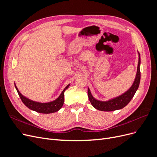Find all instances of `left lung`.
<instances>
[{"label":"left lung","mask_w":157,"mask_h":157,"mask_svg":"<svg viewBox=\"0 0 157 157\" xmlns=\"http://www.w3.org/2000/svg\"><path fill=\"white\" fill-rule=\"evenodd\" d=\"M139 54V61L138 65H137V69L136 77L134 83H133L132 87L128 90L126 92L123 94L121 96L115 98L114 99H110L107 101H98L95 99L91 94L89 88L88 89V96L90 103H92L94 107L96 108L98 110L103 111H112L118 110V109H122L128 103H129L132 98L134 97L135 93L136 92L137 88L139 87L140 82V78H141V73H140V54Z\"/></svg>","instance_id":"obj_1"}]
</instances>
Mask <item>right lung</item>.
<instances>
[{
	"mask_svg": "<svg viewBox=\"0 0 157 157\" xmlns=\"http://www.w3.org/2000/svg\"><path fill=\"white\" fill-rule=\"evenodd\" d=\"M69 86V84H68L67 86L61 92L60 96L57 98L56 100L51 101L49 103H39L36 101H33L31 99H28L24 97L23 95L19 92L18 89L17 88L16 86L15 85V87L16 88L17 92L19 94V96L20 97L22 102L25 104V105L31 110L35 111L38 113H44V114H48L52 113H55L56 111H59V109L62 107L64 102V92L66 89H67Z\"/></svg>",
	"mask_w": 157,
	"mask_h": 157,
	"instance_id": "1",
	"label": "right lung"
}]
</instances>
